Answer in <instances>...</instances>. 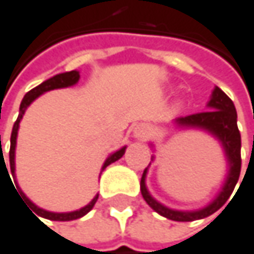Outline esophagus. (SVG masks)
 I'll return each mask as SVG.
<instances>
[{
  "mask_svg": "<svg viewBox=\"0 0 254 254\" xmlns=\"http://www.w3.org/2000/svg\"><path fill=\"white\" fill-rule=\"evenodd\" d=\"M148 135V127L145 124H141V125H136L133 127V136L135 138H145Z\"/></svg>",
  "mask_w": 254,
  "mask_h": 254,
  "instance_id": "34e87169",
  "label": "esophagus"
}]
</instances>
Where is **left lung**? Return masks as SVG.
<instances>
[{
	"label": "left lung",
	"instance_id": "8db88e82",
	"mask_svg": "<svg viewBox=\"0 0 254 254\" xmlns=\"http://www.w3.org/2000/svg\"><path fill=\"white\" fill-rule=\"evenodd\" d=\"M207 106L211 111L205 112L194 113L188 116H181L175 119V125L180 127H195V129H202L208 133H211L214 138H217L227 158L229 164V172L224 184L221 187V191L218 192L216 198L205 205L204 208L195 210V211H180V210H172L165 207L164 204L158 202L148 191L145 178L148 168L142 174L141 178V192L143 200L148 202V205L155 210L158 214L162 217H167L174 221H194L205 217L214 214L217 210H220L226 201L229 200L234 187L239 181L240 177V170H242V138L240 132L237 127V112L234 108V103L230 97L227 96L220 87H214L211 97L207 103Z\"/></svg>",
	"mask_w": 254,
	"mask_h": 254
}]
</instances>
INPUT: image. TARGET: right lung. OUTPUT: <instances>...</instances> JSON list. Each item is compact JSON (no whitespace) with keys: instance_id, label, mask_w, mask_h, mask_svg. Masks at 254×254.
I'll return each mask as SVG.
<instances>
[{"instance_id":"1","label":"right lung","mask_w":254,"mask_h":254,"mask_svg":"<svg viewBox=\"0 0 254 254\" xmlns=\"http://www.w3.org/2000/svg\"><path fill=\"white\" fill-rule=\"evenodd\" d=\"M79 79H80V74H79V71H76V70L66 71V73H60V74H56V76L50 77L49 80L43 82L41 84H38L37 87L31 89V90L24 96L23 102H21V105H20V113H18V118H17V121H15V124H14V127H12V132H11V141H9V143H11V145H9V165H5L4 155H1L0 174H1V161H2L7 174L8 171H9L11 174H12V177L15 178V145H17L18 127H20V122H21V119H23V115L25 113V109L31 105V102H34L40 95H43V93H46V92H49V90H54V89H62V87L73 86V84H76V83L79 82ZM0 146H1V135H0ZM125 149H127V146H124V148H121L119 151H116V152L111 154V155L108 157V159L105 161V164H103V167H102V171H103L108 165H111L112 162H115V161H118L119 158L124 157ZM1 154H2V152H1ZM7 168H8V170H6ZM8 178H9V174H8ZM9 180H11V178H9ZM15 184H17V183H15ZM15 187H17L18 192H20L18 195H21V197H23V200L25 201L27 205H30L31 208H34V210H36V213H37L38 216L44 217V218H47V220H54V221H70V220H76V218H80V217L86 216V214L93 208V205H95L97 201V197H99V194L95 195V198L89 202L87 205H84L83 208H80V210L70 211V213H53V211H47V210H43V208L37 207V205L31 201V200H28V197H27L23 191H21V188L18 187V184H17ZM15 187H14V188H15Z\"/></svg>"}]
</instances>
